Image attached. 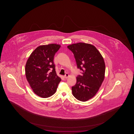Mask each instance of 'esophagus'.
<instances>
[{"instance_id":"34e87169","label":"esophagus","mask_w":134,"mask_h":134,"mask_svg":"<svg viewBox=\"0 0 134 134\" xmlns=\"http://www.w3.org/2000/svg\"><path fill=\"white\" fill-rule=\"evenodd\" d=\"M69 74H68V73H66L65 75H64V78H65V79H67V78H68V77H69Z\"/></svg>"}]
</instances>
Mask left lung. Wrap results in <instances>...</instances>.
<instances>
[{
    "label": "left lung",
    "mask_w": 134,
    "mask_h": 134,
    "mask_svg": "<svg viewBox=\"0 0 134 134\" xmlns=\"http://www.w3.org/2000/svg\"><path fill=\"white\" fill-rule=\"evenodd\" d=\"M73 53L77 68L82 75L76 77L72 87V94L79 101L86 102L95 95L104 79L105 64L103 57L95 46L80 42L67 47Z\"/></svg>",
    "instance_id": "1"
}]
</instances>
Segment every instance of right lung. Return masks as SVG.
I'll list each match as a JSON object with an SVG mask.
<instances>
[{"mask_svg": "<svg viewBox=\"0 0 134 134\" xmlns=\"http://www.w3.org/2000/svg\"><path fill=\"white\" fill-rule=\"evenodd\" d=\"M60 47L56 44L39 46L26 63V79L34 92L40 97L47 98L53 95L61 81L53 62L55 53Z\"/></svg>", "mask_w": 134, "mask_h": 134, "instance_id": "right-lung-1", "label": "right lung"}]
</instances>
